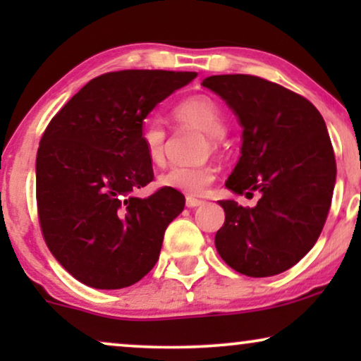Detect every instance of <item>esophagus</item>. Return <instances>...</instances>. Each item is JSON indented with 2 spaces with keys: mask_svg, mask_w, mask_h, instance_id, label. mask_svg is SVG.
Masks as SVG:
<instances>
[{
  "mask_svg": "<svg viewBox=\"0 0 361 361\" xmlns=\"http://www.w3.org/2000/svg\"><path fill=\"white\" fill-rule=\"evenodd\" d=\"M202 204H204V202L195 199V197H187V199H185V205L189 207V209H195V207H199Z\"/></svg>",
  "mask_w": 361,
  "mask_h": 361,
  "instance_id": "1",
  "label": "esophagus"
}]
</instances>
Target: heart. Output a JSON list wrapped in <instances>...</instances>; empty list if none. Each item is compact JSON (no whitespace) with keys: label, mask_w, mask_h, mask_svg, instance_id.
Segmentation results:
<instances>
[{"label":"heart","mask_w":361,"mask_h":361,"mask_svg":"<svg viewBox=\"0 0 361 361\" xmlns=\"http://www.w3.org/2000/svg\"><path fill=\"white\" fill-rule=\"evenodd\" d=\"M171 118L179 128H195L205 133L202 154L219 151L221 136L226 133V120L221 108L207 95H194L177 103L171 110ZM167 131L157 123H147L140 133V145L151 166L166 164ZM216 171L210 162L202 161L194 166H174L159 176V185L187 195H202L212 182Z\"/></svg>","instance_id":"heart-1"}]
</instances>
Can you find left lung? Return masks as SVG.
Here are the masks:
<instances>
[{"mask_svg":"<svg viewBox=\"0 0 361 361\" xmlns=\"http://www.w3.org/2000/svg\"><path fill=\"white\" fill-rule=\"evenodd\" d=\"M243 126L238 164L225 185L261 199L253 209L221 200L215 246L230 268L251 278L283 273L309 253L327 220L337 164L327 126L299 93L256 75L207 77Z\"/></svg>","mask_w":361,"mask_h":361,"instance_id":"obj_1","label":"left lung"}]
</instances>
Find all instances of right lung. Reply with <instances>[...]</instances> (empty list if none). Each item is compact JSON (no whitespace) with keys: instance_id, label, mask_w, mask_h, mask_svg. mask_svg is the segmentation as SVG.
Here are the masks:
<instances>
[{"instance_id":"1","label":"right lung","mask_w":361,"mask_h":361,"mask_svg":"<svg viewBox=\"0 0 361 361\" xmlns=\"http://www.w3.org/2000/svg\"><path fill=\"white\" fill-rule=\"evenodd\" d=\"M195 72L118 71L92 78L49 123L36 157L39 225L47 248L80 283L121 289L159 259L167 225L184 210L166 187L133 192L154 172L140 145L142 120Z\"/></svg>"}]
</instances>
